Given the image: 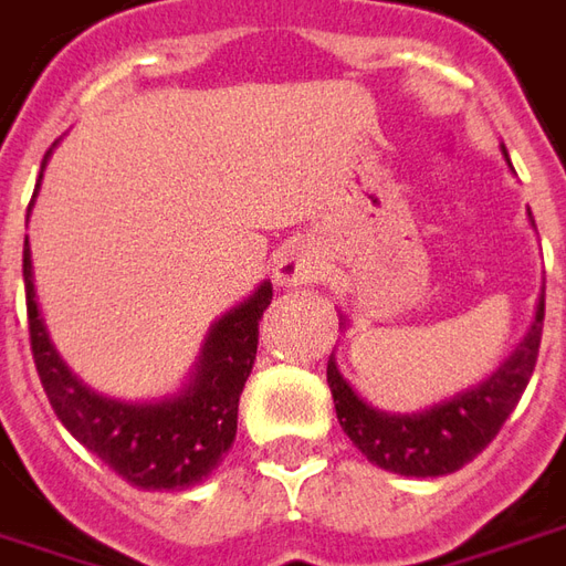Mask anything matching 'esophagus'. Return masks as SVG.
I'll return each instance as SVG.
<instances>
[{
    "mask_svg": "<svg viewBox=\"0 0 566 566\" xmlns=\"http://www.w3.org/2000/svg\"><path fill=\"white\" fill-rule=\"evenodd\" d=\"M318 279V263H315V256L310 251H303V248H291V251H284L279 256V263H275V282L282 284V287H296V284H310Z\"/></svg>",
    "mask_w": 566,
    "mask_h": 566,
    "instance_id": "obj_1",
    "label": "esophagus"
}]
</instances>
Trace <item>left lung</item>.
I'll return each instance as SVG.
<instances>
[{"label": "left lung", "instance_id": "8db88e82", "mask_svg": "<svg viewBox=\"0 0 566 566\" xmlns=\"http://www.w3.org/2000/svg\"><path fill=\"white\" fill-rule=\"evenodd\" d=\"M505 159H509V153H505ZM543 318L545 291L539 296L536 318H533L527 337L521 339V346L505 358L503 365L496 367L484 382H478L472 389L453 395L429 410H420V413H386V410L370 407L343 379L337 361L331 355L327 386L334 395L343 432L349 434L352 444L361 450L367 460L386 472L410 478H438L457 472L488 448L521 401V395L533 377L536 355H539Z\"/></svg>", "mask_w": 566, "mask_h": 566}]
</instances>
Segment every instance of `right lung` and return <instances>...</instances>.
Wrapping results in <instances>:
<instances>
[{"label": "right lung", "instance_id": "add662e5", "mask_svg": "<svg viewBox=\"0 0 566 566\" xmlns=\"http://www.w3.org/2000/svg\"><path fill=\"white\" fill-rule=\"evenodd\" d=\"M51 149L42 159L49 161ZM42 180V174H39ZM39 187V184H35ZM23 284L30 349L42 389L57 420L82 448L140 490H184L217 469L235 441L239 398L256 358L260 318L270 306L272 284L263 282L235 310H229L205 339L199 367L187 386L161 401H116L88 389L63 365L39 318L30 244L23 242Z\"/></svg>", "mask_w": 566, "mask_h": 566}]
</instances>
